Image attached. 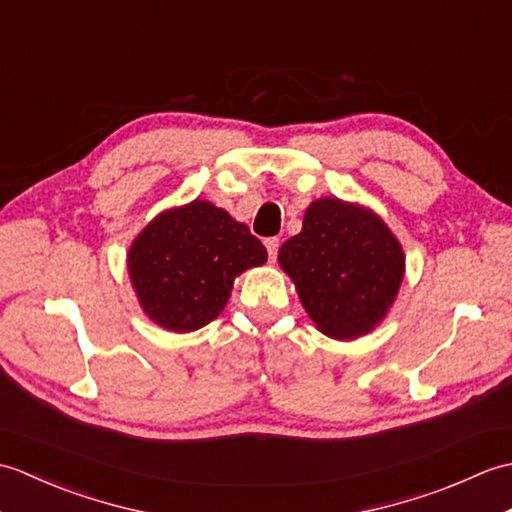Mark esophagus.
Returning a JSON list of instances; mask_svg holds the SVG:
<instances>
[{
    "mask_svg": "<svg viewBox=\"0 0 512 512\" xmlns=\"http://www.w3.org/2000/svg\"><path fill=\"white\" fill-rule=\"evenodd\" d=\"M264 244H266V250H268V259H270V262H275L277 250H279V239L277 237H268Z\"/></svg>",
    "mask_w": 512,
    "mask_h": 512,
    "instance_id": "1",
    "label": "esophagus"
}]
</instances>
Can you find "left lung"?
<instances>
[{
  "label": "left lung",
  "instance_id": "obj_1",
  "mask_svg": "<svg viewBox=\"0 0 512 512\" xmlns=\"http://www.w3.org/2000/svg\"><path fill=\"white\" fill-rule=\"evenodd\" d=\"M279 266L317 328L339 341L385 319L405 275V253L380 217L339 198L314 200L301 233L279 248Z\"/></svg>",
  "mask_w": 512,
  "mask_h": 512
}]
</instances>
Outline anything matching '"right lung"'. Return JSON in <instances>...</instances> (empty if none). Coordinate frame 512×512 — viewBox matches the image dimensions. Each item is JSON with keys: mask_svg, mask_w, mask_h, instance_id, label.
Listing matches in <instances>:
<instances>
[{"mask_svg": "<svg viewBox=\"0 0 512 512\" xmlns=\"http://www.w3.org/2000/svg\"><path fill=\"white\" fill-rule=\"evenodd\" d=\"M266 259L264 244L246 224L193 200L162 211L138 233L127 270L151 321L169 332H193L224 310L235 277Z\"/></svg>", "mask_w": 512, "mask_h": 512, "instance_id": "add662e5", "label": "right lung"}]
</instances>
